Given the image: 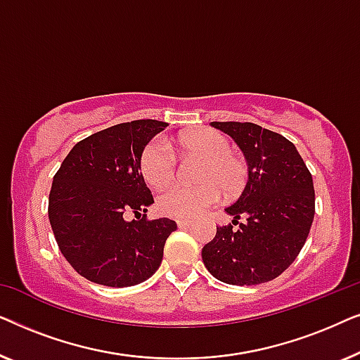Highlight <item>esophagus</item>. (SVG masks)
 <instances>
[{
  "mask_svg": "<svg viewBox=\"0 0 360 360\" xmlns=\"http://www.w3.org/2000/svg\"><path fill=\"white\" fill-rule=\"evenodd\" d=\"M176 226H179V228H188V226H191V221H188V219H176Z\"/></svg>",
  "mask_w": 360,
  "mask_h": 360,
  "instance_id": "obj_1",
  "label": "esophagus"
}]
</instances>
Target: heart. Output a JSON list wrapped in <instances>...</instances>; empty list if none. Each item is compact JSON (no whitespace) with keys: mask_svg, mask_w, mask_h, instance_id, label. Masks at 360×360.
Masks as SVG:
<instances>
[{"mask_svg":"<svg viewBox=\"0 0 360 360\" xmlns=\"http://www.w3.org/2000/svg\"><path fill=\"white\" fill-rule=\"evenodd\" d=\"M184 155L201 159L195 174L198 185H170L157 196L162 213L174 218H195L219 200L239 195L248 181V164L231 150V141L213 129H198L180 134L174 141ZM176 159L165 142L150 141L139 157V169L150 186H164L174 179Z\"/></svg>","mask_w":360,"mask_h":360,"instance_id":"1","label":"heart"}]
</instances>
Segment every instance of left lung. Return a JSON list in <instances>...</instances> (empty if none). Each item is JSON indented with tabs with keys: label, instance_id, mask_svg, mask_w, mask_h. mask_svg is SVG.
<instances>
[{
	"label": "left lung",
	"instance_id": "left-lung-1",
	"mask_svg": "<svg viewBox=\"0 0 360 360\" xmlns=\"http://www.w3.org/2000/svg\"><path fill=\"white\" fill-rule=\"evenodd\" d=\"M244 152L249 176L243 193L226 213L239 224L216 228L201 250L205 267L229 285H259L287 270L304 245L314 218L309 170L288 139L254 122H218ZM244 215L245 224H239Z\"/></svg>",
	"mask_w": 360,
	"mask_h": 360
}]
</instances>
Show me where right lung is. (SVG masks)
Returning a JSON list of instances; mask_svg holds the SVG:
<instances>
[{
  "label": "right lung",
  "mask_w": 360,
  "mask_h": 360,
  "mask_svg": "<svg viewBox=\"0 0 360 360\" xmlns=\"http://www.w3.org/2000/svg\"><path fill=\"white\" fill-rule=\"evenodd\" d=\"M167 126L137 120L95 132L73 146L53 176L49 195L53 236L67 262L93 283L132 287L159 269L176 223L146 218L154 198L139 157ZM129 212L136 220L125 219Z\"/></svg>",
  "instance_id": "obj_1"
}]
</instances>
